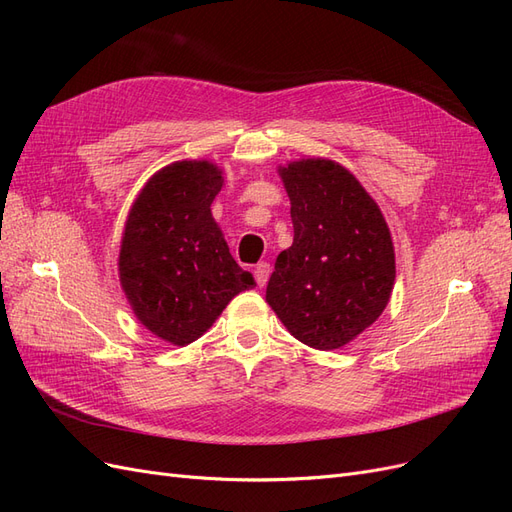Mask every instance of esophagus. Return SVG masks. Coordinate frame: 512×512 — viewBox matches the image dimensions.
Segmentation results:
<instances>
[{
  "label": "esophagus",
  "mask_w": 512,
  "mask_h": 512,
  "mask_svg": "<svg viewBox=\"0 0 512 512\" xmlns=\"http://www.w3.org/2000/svg\"><path fill=\"white\" fill-rule=\"evenodd\" d=\"M269 275H271V267L267 265V262H260V265H256L254 277H256V284H258L260 288L269 282Z\"/></svg>",
  "instance_id": "esophagus-1"
}]
</instances>
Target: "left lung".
Returning <instances> with one entry per match:
<instances>
[{
	"label": "left lung",
	"mask_w": 512,
	"mask_h": 512,
	"mask_svg": "<svg viewBox=\"0 0 512 512\" xmlns=\"http://www.w3.org/2000/svg\"><path fill=\"white\" fill-rule=\"evenodd\" d=\"M294 239L275 260L267 303L309 348L335 350L374 324L391 299L395 250L376 200L342 164L280 168Z\"/></svg>",
	"instance_id": "8db88e82"
}]
</instances>
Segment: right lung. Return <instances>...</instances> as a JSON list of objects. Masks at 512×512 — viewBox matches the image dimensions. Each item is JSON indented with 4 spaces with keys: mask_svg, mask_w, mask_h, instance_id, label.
<instances>
[{
    "mask_svg": "<svg viewBox=\"0 0 512 512\" xmlns=\"http://www.w3.org/2000/svg\"><path fill=\"white\" fill-rule=\"evenodd\" d=\"M222 185V170L207 160L168 164L145 183L123 228L121 288L136 318L168 344L196 342L239 292L256 286L211 215Z\"/></svg>",
    "mask_w": 512,
    "mask_h": 512,
    "instance_id": "add662e5",
    "label": "right lung"
}]
</instances>
